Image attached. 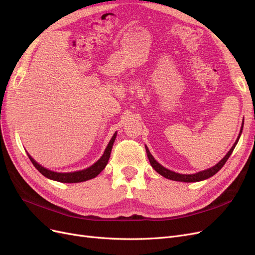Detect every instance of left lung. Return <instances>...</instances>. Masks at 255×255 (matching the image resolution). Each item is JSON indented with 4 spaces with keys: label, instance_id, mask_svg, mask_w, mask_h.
<instances>
[{
    "label": "left lung",
    "instance_id": "obj_1",
    "mask_svg": "<svg viewBox=\"0 0 255 255\" xmlns=\"http://www.w3.org/2000/svg\"><path fill=\"white\" fill-rule=\"evenodd\" d=\"M243 124H244V121H243ZM242 130H243V126L241 128V132L239 134V137L237 139V141L235 142V145L232 146V148L228 151V153L225 155V157L221 160L220 162H218L215 167L210 168V169H207L205 171H202V172H199V173H196V174H191V175H185V174H178V173H175V172H172L168 169L163 168L161 164H159L156 160L154 159V157L151 155L149 149L146 147V152H147V155H148V158H149V161L152 165V168L156 171L158 174H160L161 176L165 177V178L168 179H171V180H175V181H181V182H197V181H201V180H204V179H207L209 178V177L214 176L217 172H219L221 169H222L223 165L225 164V162L227 161V159L229 158V156L231 155L232 151H234V149L236 148L237 143L239 141V138L241 136V133H242Z\"/></svg>",
    "mask_w": 255,
    "mask_h": 255
}]
</instances>
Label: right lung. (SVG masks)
Segmentation results:
<instances>
[{"instance_id":"right-lung-1","label":"right lung","mask_w":255,"mask_h":255,"mask_svg":"<svg viewBox=\"0 0 255 255\" xmlns=\"http://www.w3.org/2000/svg\"><path fill=\"white\" fill-rule=\"evenodd\" d=\"M117 133L114 134V136L110 139L109 143L107 145L104 154L102 155V157L99 159L96 163H94L92 167L87 168L85 170L82 171H78V172H73V173H57V172H53L50 171L46 168L41 167L40 164H38L34 159H33L30 155L28 154V156L31 160V162L33 163V165L45 177L52 180H56L59 182H64V183H75V182H82V181H86L95 178L96 176H98L100 174L103 169L106 167V164L108 162V159L110 157V153H112V149H113V145L115 142Z\"/></svg>"}]
</instances>
